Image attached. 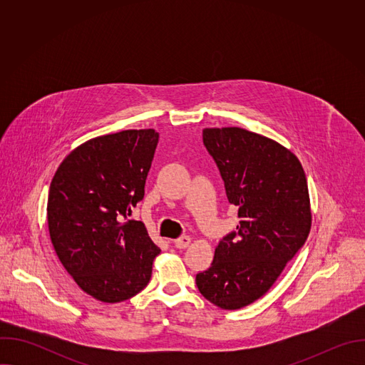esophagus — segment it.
Wrapping results in <instances>:
<instances>
[{"label": "esophagus", "instance_id": "esophagus-1", "mask_svg": "<svg viewBox=\"0 0 365 365\" xmlns=\"http://www.w3.org/2000/svg\"><path fill=\"white\" fill-rule=\"evenodd\" d=\"M189 244H190V237H187V235H183V237H179L178 240H175V245L179 250L186 248Z\"/></svg>", "mask_w": 365, "mask_h": 365}]
</instances>
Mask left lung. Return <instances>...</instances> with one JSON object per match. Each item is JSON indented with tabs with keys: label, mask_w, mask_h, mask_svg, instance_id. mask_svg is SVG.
Instances as JSON below:
<instances>
[{
	"label": "left lung",
	"mask_w": 365,
	"mask_h": 365,
	"mask_svg": "<svg viewBox=\"0 0 365 365\" xmlns=\"http://www.w3.org/2000/svg\"><path fill=\"white\" fill-rule=\"evenodd\" d=\"M202 138L241 221L220 241L211 267L196 274V286L232 310L262 297L303 247L312 221L307 182L296 155L267 137L227 127L205 128Z\"/></svg>",
	"instance_id": "1"
}]
</instances>
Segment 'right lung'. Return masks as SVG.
Here are the masks:
<instances>
[{"label": "right lung", "instance_id": "1", "mask_svg": "<svg viewBox=\"0 0 365 365\" xmlns=\"http://www.w3.org/2000/svg\"><path fill=\"white\" fill-rule=\"evenodd\" d=\"M159 133L125 130L75 148L51 179L47 222L63 267L92 297L118 303L150 282L160 252L141 221L130 220L144 186Z\"/></svg>", "mask_w": 365, "mask_h": 365}]
</instances>
